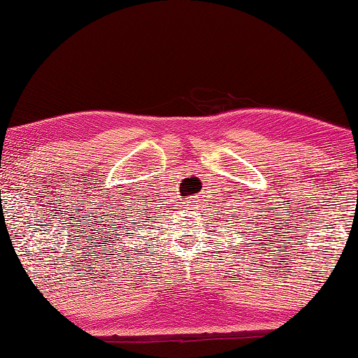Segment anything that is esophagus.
<instances>
[{"instance_id": "34e87169", "label": "esophagus", "mask_w": 358, "mask_h": 358, "mask_svg": "<svg viewBox=\"0 0 358 358\" xmlns=\"http://www.w3.org/2000/svg\"><path fill=\"white\" fill-rule=\"evenodd\" d=\"M185 208H187V210H197L199 208V200L195 197L187 200V202H185Z\"/></svg>"}]
</instances>
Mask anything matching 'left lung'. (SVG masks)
<instances>
[{
    "instance_id": "1",
    "label": "left lung",
    "mask_w": 358,
    "mask_h": 358,
    "mask_svg": "<svg viewBox=\"0 0 358 358\" xmlns=\"http://www.w3.org/2000/svg\"><path fill=\"white\" fill-rule=\"evenodd\" d=\"M229 222H231V220H229ZM244 233H246V231H244ZM246 241H248V239H246Z\"/></svg>"
}]
</instances>
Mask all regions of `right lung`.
Segmentation results:
<instances>
[{"instance_id":"obj_1","label":"right lung","mask_w":358,"mask_h":358,"mask_svg":"<svg viewBox=\"0 0 358 358\" xmlns=\"http://www.w3.org/2000/svg\"><path fill=\"white\" fill-rule=\"evenodd\" d=\"M134 222H135V220H134Z\"/></svg>"}]
</instances>
